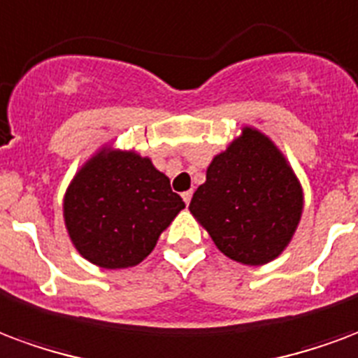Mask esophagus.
<instances>
[{"label":"esophagus","mask_w":358,"mask_h":358,"mask_svg":"<svg viewBox=\"0 0 358 358\" xmlns=\"http://www.w3.org/2000/svg\"><path fill=\"white\" fill-rule=\"evenodd\" d=\"M192 197H193L192 189H189V192L182 193V199H184V203H186V205H189V201H192Z\"/></svg>","instance_id":"obj_1"}]
</instances>
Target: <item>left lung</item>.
<instances>
[{
  "label": "left lung",
  "instance_id": "left-lung-1",
  "mask_svg": "<svg viewBox=\"0 0 358 358\" xmlns=\"http://www.w3.org/2000/svg\"><path fill=\"white\" fill-rule=\"evenodd\" d=\"M189 213L227 258L264 266L292 241L303 213V189L273 140L243 127L210 161Z\"/></svg>",
  "mask_w": 358,
  "mask_h": 358
}]
</instances>
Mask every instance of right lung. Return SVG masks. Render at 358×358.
<instances>
[{"instance_id": "1", "label": "right lung", "mask_w": 358, "mask_h": 358, "mask_svg": "<svg viewBox=\"0 0 358 358\" xmlns=\"http://www.w3.org/2000/svg\"><path fill=\"white\" fill-rule=\"evenodd\" d=\"M182 208V197L152 159L112 145L76 172L62 205L71 245L104 269L138 266Z\"/></svg>"}]
</instances>
